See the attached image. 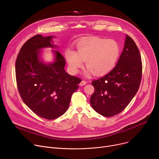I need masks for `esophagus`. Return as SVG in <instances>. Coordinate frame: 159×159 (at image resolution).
Here are the masks:
<instances>
[{"mask_svg": "<svg viewBox=\"0 0 159 159\" xmlns=\"http://www.w3.org/2000/svg\"><path fill=\"white\" fill-rule=\"evenodd\" d=\"M86 83H87V82H86V80H82L80 82V86H84V85L86 84Z\"/></svg>", "mask_w": 159, "mask_h": 159, "instance_id": "34e87169", "label": "esophagus"}]
</instances>
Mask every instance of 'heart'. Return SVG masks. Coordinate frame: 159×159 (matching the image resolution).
I'll use <instances>...</instances> for the list:
<instances>
[{
	"instance_id": "b5f03b06",
	"label": "heart",
	"mask_w": 159,
	"mask_h": 159,
	"mask_svg": "<svg viewBox=\"0 0 159 159\" xmlns=\"http://www.w3.org/2000/svg\"><path fill=\"white\" fill-rule=\"evenodd\" d=\"M120 55V46L115 40L89 37L77 44V52L68 49L65 53L71 70L77 72L85 62L86 74L101 77L110 73L115 66Z\"/></svg>"
}]
</instances>
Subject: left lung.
I'll return each instance as SVG.
<instances>
[{
  "mask_svg": "<svg viewBox=\"0 0 159 159\" xmlns=\"http://www.w3.org/2000/svg\"><path fill=\"white\" fill-rule=\"evenodd\" d=\"M142 73L139 48L126 35L123 52L115 68L103 77L91 82L95 88L90 98L93 110L106 117L122 112L137 93Z\"/></svg>",
  "mask_w": 159,
  "mask_h": 159,
  "instance_id": "1",
  "label": "left lung"
}]
</instances>
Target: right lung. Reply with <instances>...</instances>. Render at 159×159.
Instances as JSON below:
<instances>
[{
	"label": "right lung",
	"instance_id": "obj_1",
	"mask_svg": "<svg viewBox=\"0 0 159 159\" xmlns=\"http://www.w3.org/2000/svg\"><path fill=\"white\" fill-rule=\"evenodd\" d=\"M52 37L36 35L30 38L20 48L15 62L16 85L22 101L33 113L48 120L67 111L82 80L65 71L66 61L59 52L55 51L53 63L40 61L39 49L53 47Z\"/></svg>",
	"mask_w": 159,
	"mask_h": 159
}]
</instances>
